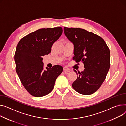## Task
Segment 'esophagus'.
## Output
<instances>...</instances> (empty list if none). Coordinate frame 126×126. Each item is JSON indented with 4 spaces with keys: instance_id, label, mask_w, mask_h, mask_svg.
<instances>
[{
    "instance_id": "obj_1",
    "label": "esophagus",
    "mask_w": 126,
    "mask_h": 126,
    "mask_svg": "<svg viewBox=\"0 0 126 126\" xmlns=\"http://www.w3.org/2000/svg\"><path fill=\"white\" fill-rule=\"evenodd\" d=\"M63 70L64 71H66L67 72H69L70 71V69L69 68H68V67H64L63 68Z\"/></svg>"
}]
</instances>
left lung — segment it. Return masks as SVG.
Instances as JSON below:
<instances>
[{"label": "left lung", "instance_id": "obj_1", "mask_svg": "<svg viewBox=\"0 0 126 126\" xmlns=\"http://www.w3.org/2000/svg\"><path fill=\"white\" fill-rule=\"evenodd\" d=\"M64 33L74 45L73 60L84 65L83 71L72 83L78 93L90 95L97 91L105 79L110 67V51L104 39L80 28L64 27Z\"/></svg>", "mask_w": 126, "mask_h": 126}]
</instances>
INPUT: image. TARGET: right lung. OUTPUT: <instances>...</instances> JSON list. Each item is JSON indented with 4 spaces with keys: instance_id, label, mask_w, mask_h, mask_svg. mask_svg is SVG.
<instances>
[{
    "instance_id": "right-lung-1",
    "label": "right lung",
    "mask_w": 126,
    "mask_h": 126,
    "mask_svg": "<svg viewBox=\"0 0 126 126\" xmlns=\"http://www.w3.org/2000/svg\"><path fill=\"white\" fill-rule=\"evenodd\" d=\"M62 27L41 28L23 37L16 46L14 56L16 70L20 81L32 96L47 95L63 71L59 65L44 70L43 56L51 52L55 42L62 33Z\"/></svg>"
}]
</instances>
